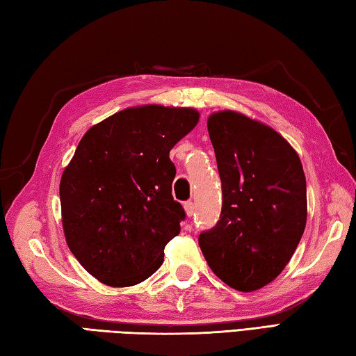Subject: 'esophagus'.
Here are the masks:
<instances>
[{"label":"esophagus","instance_id":"esophagus-1","mask_svg":"<svg viewBox=\"0 0 356 356\" xmlns=\"http://www.w3.org/2000/svg\"><path fill=\"white\" fill-rule=\"evenodd\" d=\"M184 208H185V214H186V218H191V216L194 214V210H196V207H194L193 202H185Z\"/></svg>","mask_w":356,"mask_h":356}]
</instances>
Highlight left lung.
Returning a JSON list of instances; mask_svg holds the SVG:
<instances>
[{"label":"left lung","mask_w":356,"mask_h":356,"mask_svg":"<svg viewBox=\"0 0 356 356\" xmlns=\"http://www.w3.org/2000/svg\"><path fill=\"white\" fill-rule=\"evenodd\" d=\"M207 127L224 202L218 225L199 236V247L220 281L248 293L281 275L302 238V163L280 132L238 111L213 113Z\"/></svg>","instance_id":"left-lung-1"}]
</instances>
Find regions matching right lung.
Listing matches in <instances>:
<instances>
[{
    "instance_id": "1",
    "label": "right lung",
    "mask_w": 356,
    "mask_h": 356,
    "mask_svg": "<svg viewBox=\"0 0 356 356\" xmlns=\"http://www.w3.org/2000/svg\"><path fill=\"white\" fill-rule=\"evenodd\" d=\"M194 108L142 104L90 127L61 174V224L69 250L109 287L156 273L180 233L170 151L199 122Z\"/></svg>"
}]
</instances>
